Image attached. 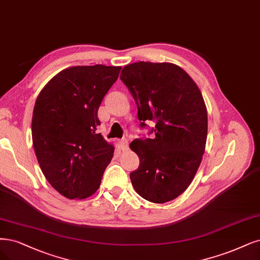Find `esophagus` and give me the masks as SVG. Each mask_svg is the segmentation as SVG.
<instances>
[{"instance_id":"34e87169","label":"esophagus","mask_w":260,"mask_h":260,"mask_svg":"<svg viewBox=\"0 0 260 260\" xmlns=\"http://www.w3.org/2000/svg\"><path fill=\"white\" fill-rule=\"evenodd\" d=\"M119 147L121 148V150H126L129 147V142L127 139H122L119 141Z\"/></svg>"}]
</instances>
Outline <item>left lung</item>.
Returning <instances> with one entry per match:
<instances>
[{"instance_id": "1", "label": "left lung", "mask_w": 260, "mask_h": 260, "mask_svg": "<svg viewBox=\"0 0 260 260\" xmlns=\"http://www.w3.org/2000/svg\"><path fill=\"white\" fill-rule=\"evenodd\" d=\"M120 79L138 105L141 127L156 122L153 139H136L140 158L132 186L147 201L165 203L190 185L205 150L208 112L199 87L176 64L140 61L124 67Z\"/></svg>"}]
</instances>
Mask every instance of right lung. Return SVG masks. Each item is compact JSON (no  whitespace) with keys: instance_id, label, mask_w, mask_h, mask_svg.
I'll use <instances>...</instances> for the list:
<instances>
[{"instance_id":"1","label":"right lung","mask_w":260,"mask_h":260,"mask_svg":"<svg viewBox=\"0 0 260 260\" xmlns=\"http://www.w3.org/2000/svg\"><path fill=\"white\" fill-rule=\"evenodd\" d=\"M121 67H72L45 85L35 101L32 140L42 172L68 199H86L100 187L114 146L96 132L98 110Z\"/></svg>"}]
</instances>
